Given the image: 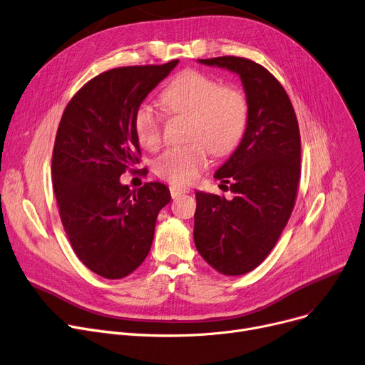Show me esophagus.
<instances>
[{
  "label": "esophagus",
  "instance_id": "obj_1",
  "mask_svg": "<svg viewBox=\"0 0 365 365\" xmlns=\"http://www.w3.org/2000/svg\"><path fill=\"white\" fill-rule=\"evenodd\" d=\"M169 191H170V196H173L174 199L181 196V195H185L187 192V188H182V187H177V185H170L169 187Z\"/></svg>",
  "mask_w": 365,
  "mask_h": 365
}]
</instances>
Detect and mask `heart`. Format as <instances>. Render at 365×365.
<instances>
[{
	"mask_svg": "<svg viewBox=\"0 0 365 365\" xmlns=\"http://www.w3.org/2000/svg\"><path fill=\"white\" fill-rule=\"evenodd\" d=\"M169 113L190 115L184 145L170 147L155 162L156 174L175 185L195 182L209 163V153L227 156L240 144L249 120L246 96L203 72L188 69L170 81L160 94ZM140 144L156 150L162 143V115L141 104L134 115Z\"/></svg>",
	"mask_w": 365,
	"mask_h": 365,
	"instance_id": "b5f03b06",
	"label": "heart"
}]
</instances>
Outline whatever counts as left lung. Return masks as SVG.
<instances>
[{"mask_svg": "<svg viewBox=\"0 0 365 365\" xmlns=\"http://www.w3.org/2000/svg\"><path fill=\"white\" fill-rule=\"evenodd\" d=\"M199 63L237 73L249 104L246 133L215 173L234 197L196 191L195 213L202 258L224 275H242L267 258L292 215L301 178V134L283 85L261 64L234 56Z\"/></svg>", "mask_w": 365, "mask_h": 365, "instance_id": "obj_1", "label": "left lung"}]
</instances>
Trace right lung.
I'll return each mask as SVG.
<instances>
[{
  "label": "right lung",
  "mask_w": 365,
  "mask_h": 365,
  "mask_svg": "<svg viewBox=\"0 0 365 365\" xmlns=\"http://www.w3.org/2000/svg\"><path fill=\"white\" fill-rule=\"evenodd\" d=\"M178 61L100 73L72 97L58 125L51 173L60 220L82 264L109 280L143 264L170 200L165 184L133 191L120 175L140 163L135 110Z\"/></svg>",
  "instance_id": "obj_1"
}]
</instances>
